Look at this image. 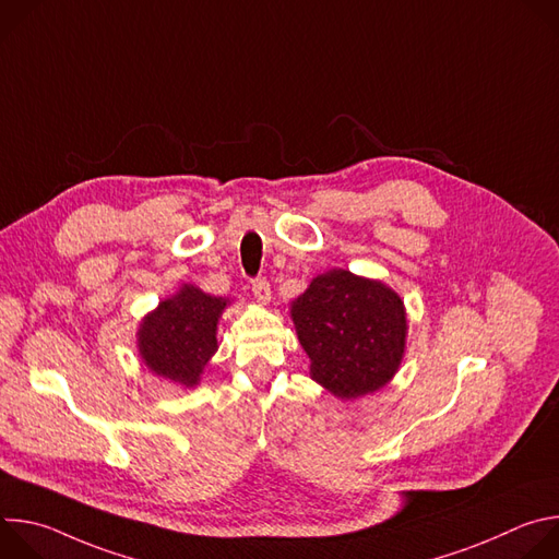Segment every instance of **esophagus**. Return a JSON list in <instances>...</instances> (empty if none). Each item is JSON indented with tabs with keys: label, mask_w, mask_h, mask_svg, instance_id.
Segmentation results:
<instances>
[{
	"label": "esophagus",
	"mask_w": 559,
	"mask_h": 559,
	"mask_svg": "<svg viewBox=\"0 0 559 559\" xmlns=\"http://www.w3.org/2000/svg\"><path fill=\"white\" fill-rule=\"evenodd\" d=\"M252 292H254L257 302H261V305H270V300H272V289H270V283H267L265 278H257V281H252Z\"/></svg>",
	"instance_id": "1"
}]
</instances>
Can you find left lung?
<instances>
[{
  "mask_svg": "<svg viewBox=\"0 0 559 559\" xmlns=\"http://www.w3.org/2000/svg\"><path fill=\"white\" fill-rule=\"evenodd\" d=\"M309 376L341 401L391 382L407 349V309L378 278L334 267L311 278L289 305Z\"/></svg>",
  "mask_w": 559,
  "mask_h": 559,
  "instance_id": "1",
  "label": "left lung"
}]
</instances>
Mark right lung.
I'll return each mask as SVG.
<instances>
[{
    "mask_svg": "<svg viewBox=\"0 0 559 559\" xmlns=\"http://www.w3.org/2000/svg\"><path fill=\"white\" fill-rule=\"evenodd\" d=\"M229 298L212 296L192 283H183L173 296L147 311L136 330L141 362L158 378L192 389L216 354L218 318Z\"/></svg>",
    "mask_w": 559,
    "mask_h": 559,
    "instance_id": "add662e5",
    "label": "right lung"
}]
</instances>
